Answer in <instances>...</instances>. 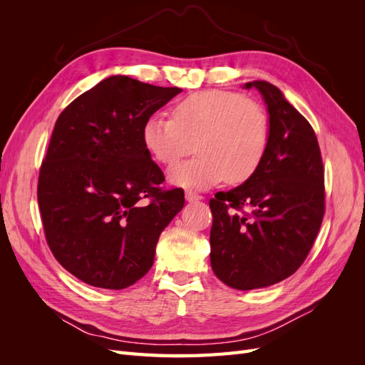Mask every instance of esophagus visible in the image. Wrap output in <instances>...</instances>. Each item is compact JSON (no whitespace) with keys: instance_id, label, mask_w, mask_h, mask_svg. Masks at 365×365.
<instances>
[{"instance_id":"34e87169","label":"esophagus","mask_w":365,"mask_h":365,"mask_svg":"<svg viewBox=\"0 0 365 365\" xmlns=\"http://www.w3.org/2000/svg\"><path fill=\"white\" fill-rule=\"evenodd\" d=\"M204 197L201 196V195H196L195 192H185V201H189V202H197V201H202Z\"/></svg>"}]
</instances>
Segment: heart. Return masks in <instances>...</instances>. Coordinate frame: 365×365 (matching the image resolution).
I'll list each match as a JSON object with an SVG mask.
<instances>
[{"label": "heart", "mask_w": 365, "mask_h": 365, "mask_svg": "<svg viewBox=\"0 0 365 365\" xmlns=\"http://www.w3.org/2000/svg\"><path fill=\"white\" fill-rule=\"evenodd\" d=\"M149 155L172 164L193 150V160L173 164L169 181L185 189L205 190L227 180L247 181L271 143V120L260 103L231 91L207 90L190 94L173 106L172 118L150 115L141 129Z\"/></svg>", "instance_id": "heart-1"}]
</instances>
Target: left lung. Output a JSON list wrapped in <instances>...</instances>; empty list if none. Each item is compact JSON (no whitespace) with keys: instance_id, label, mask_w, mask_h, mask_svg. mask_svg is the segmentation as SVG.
Here are the masks:
<instances>
[{"instance_id":"1","label":"left lung","mask_w":365,"mask_h":365,"mask_svg":"<svg viewBox=\"0 0 365 365\" xmlns=\"http://www.w3.org/2000/svg\"><path fill=\"white\" fill-rule=\"evenodd\" d=\"M271 120L269 149L252 176L210 200V262L239 291L288 279L307 257L324 216V169L309 121L277 86L254 81Z\"/></svg>"}]
</instances>
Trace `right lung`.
I'll list each match as a JSON object with an SVG mask.
<instances>
[{
	"label": "right lung",
	"mask_w": 365,
	"mask_h": 365,
	"mask_svg": "<svg viewBox=\"0 0 365 365\" xmlns=\"http://www.w3.org/2000/svg\"><path fill=\"white\" fill-rule=\"evenodd\" d=\"M181 91L111 76L58 117L38 202L53 256L79 280L125 289L152 268L161 231L182 210L184 192L160 189L164 175L141 129Z\"/></svg>",
	"instance_id": "add662e5"
}]
</instances>
